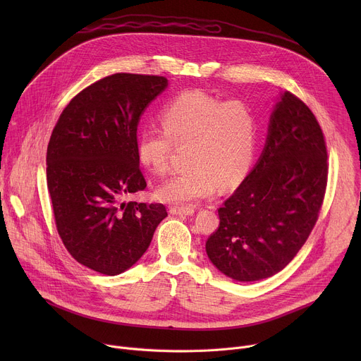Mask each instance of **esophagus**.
<instances>
[{"label": "esophagus", "instance_id": "obj_1", "mask_svg": "<svg viewBox=\"0 0 361 361\" xmlns=\"http://www.w3.org/2000/svg\"><path fill=\"white\" fill-rule=\"evenodd\" d=\"M170 213L174 216H192L194 207H191V205H181V207L173 205V207L170 209Z\"/></svg>", "mask_w": 361, "mask_h": 361}]
</instances>
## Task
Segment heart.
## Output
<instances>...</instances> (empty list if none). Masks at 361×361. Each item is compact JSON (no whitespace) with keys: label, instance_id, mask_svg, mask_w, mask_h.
<instances>
[{"label":"heart","instance_id":"b5f03b06","mask_svg":"<svg viewBox=\"0 0 361 361\" xmlns=\"http://www.w3.org/2000/svg\"><path fill=\"white\" fill-rule=\"evenodd\" d=\"M159 118L163 128L144 127L138 134L140 163L164 176L176 148L187 147L190 166L160 187L164 201L197 202L212 197L219 185L231 188L247 176L257 141L255 113L247 102L185 91L167 102Z\"/></svg>","mask_w":361,"mask_h":361}]
</instances>
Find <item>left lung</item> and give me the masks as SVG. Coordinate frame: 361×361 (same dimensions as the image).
I'll return each instance as SVG.
<instances>
[{
  "label": "left lung",
  "mask_w": 361,
  "mask_h": 361,
  "mask_svg": "<svg viewBox=\"0 0 361 361\" xmlns=\"http://www.w3.org/2000/svg\"><path fill=\"white\" fill-rule=\"evenodd\" d=\"M327 176L323 130L313 111L286 91L259 163L219 209L220 224L205 241L212 263L237 281L281 271L319 220Z\"/></svg>",
  "instance_id": "1"
}]
</instances>
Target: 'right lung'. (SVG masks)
<instances>
[{
  "mask_svg": "<svg viewBox=\"0 0 361 361\" xmlns=\"http://www.w3.org/2000/svg\"><path fill=\"white\" fill-rule=\"evenodd\" d=\"M167 87L161 75L117 73L80 91L63 110L47 147V187L57 231L80 264L117 276L148 248L167 217L161 202H126L147 181L137 126Z\"/></svg>",
  "mask_w": 361,
  "mask_h": 361,
  "instance_id": "add662e5",
  "label": "right lung"
}]
</instances>
